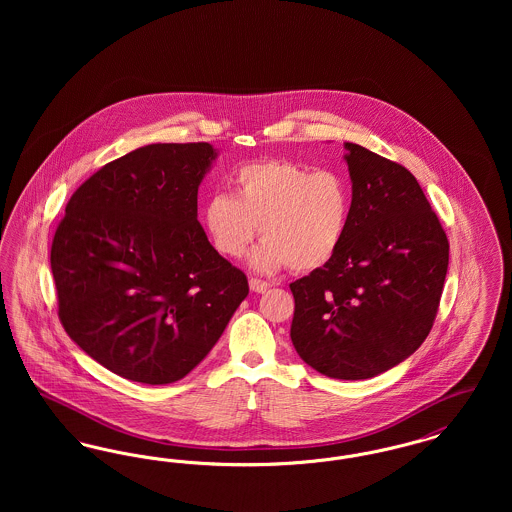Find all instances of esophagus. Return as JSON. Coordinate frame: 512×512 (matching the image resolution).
<instances>
[{"label": "esophagus", "mask_w": 512, "mask_h": 512, "mask_svg": "<svg viewBox=\"0 0 512 512\" xmlns=\"http://www.w3.org/2000/svg\"><path fill=\"white\" fill-rule=\"evenodd\" d=\"M249 288H251V292L265 293L270 288V284L265 282V280H259V278H251L249 280Z\"/></svg>", "instance_id": "34e87169"}]
</instances>
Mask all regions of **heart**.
Wrapping results in <instances>:
<instances>
[{"label":"heart","instance_id":"b5f03b06","mask_svg":"<svg viewBox=\"0 0 512 512\" xmlns=\"http://www.w3.org/2000/svg\"><path fill=\"white\" fill-rule=\"evenodd\" d=\"M234 195L213 194L203 207V226L224 257H242L261 236L251 255L263 272L290 267L309 272L328 265L347 234L351 190L338 172L317 171L284 159L240 167Z\"/></svg>","mask_w":512,"mask_h":512}]
</instances>
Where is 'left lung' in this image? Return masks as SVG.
Returning a JSON list of instances; mask_svg holds the SVG:
<instances>
[{
    "label": "left lung",
    "mask_w": 512,
    "mask_h": 512,
    "mask_svg": "<svg viewBox=\"0 0 512 512\" xmlns=\"http://www.w3.org/2000/svg\"><path fill=\"white\" fill-rule=\"evenodd\" d=\"M351 217L336 257L290 284L292 341L320 374L366 380L403 363L438 313L449 242L405 167L345 142Z\"/></svg>",
    "instance_id": "8db88e82"
}]
</instances>
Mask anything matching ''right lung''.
<instances>
[{"label": "right lung", "mask_w": 512, "mask_h": 512, "mask_svg": "<svg viewBox=\"0 0 512 512\" xmlns=\"http://www.w3.org/2000/svg\"><path fill=\"white\" fill-rule=\"evenodd\" d=\"M219 151L149 144L90 176L51 244L59 318L71 340L126 380L184 378L249 293L209 244L197 190Z\"/></svg>", "instance_id": "1"}]
</instances>
